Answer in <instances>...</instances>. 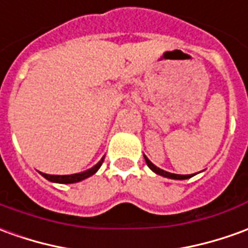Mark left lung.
I'll return each mask as SVG.
<instances>
[{"instance_id": "left-lung-1", "label": "left lung", "mask_w": 248, "mask_h": 248, "mask_svg": "<svg viewBox=\"0 0 248 248\" xmlns=\"http://www.w3.org/2000/svg\"><path fill=\"white\" fill-rule=\"evenodd\" d=\"M145 157V161H146V164L148 166L153 170L154 173H157V174H160L162 177H166V178H172V180H186V178H190L193 177L195 174H174V173H170V172H166V170H162L160 168H157V166L154 165L152 161L149 160L146 155H143Z\"/></svg>"}]
</instances>
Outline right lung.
Masks as SVG:
<instances>
[{
  "mask_svg": "<svg viewBox=\"0 0 248 248\" xmlns=\"http://www.w3.org/2000/svg\"><path fill=\"white\" fill-rule=\"evenodd\" d=\"M103 164V158L94 165L93 168H90L87 170L80 173H75V174H64V176H58V174H46V173H41L43 177H46L48 181L52 183H59V184H74V183H79L82 180H86L87 177H91L93 174L99 170V168Z\"/></svg>",
  "mask_w": 248,
  "mask_h": 248,
  "instance_id": "obj_1",
  "label": "right lung"
}]
</instances>
